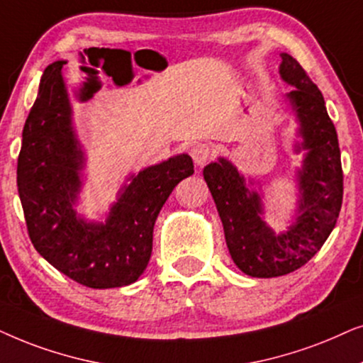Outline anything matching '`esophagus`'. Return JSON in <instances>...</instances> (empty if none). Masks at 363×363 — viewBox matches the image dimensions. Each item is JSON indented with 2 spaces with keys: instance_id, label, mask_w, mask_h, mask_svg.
Listing matches in <instances>:
<instances>
[{
  "instance_id": "34e87169",
  "label": "esophagus",
  "mask_w": 363,
  "mask_h": 363,
  "mask_svg": "<svg viewBox=\"0 0 363 363\" xmlns=\"http://www.w3.org/2000/svg\"><path fill=\"white\" fill-rule=\"evenodd\" d=\"M191 157L197 167H202L206 166L212 157H214V149H212L209 144H204V143L194 144L191 149Z\"/></svg>"
}]
</instances>
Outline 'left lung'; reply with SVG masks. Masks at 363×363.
Here are the masks:
<instances>
[{
    "label": "left lung",
    "mask_w": 363,
    "mask_h": 363,
    "mask_svg": "<svg viewBox=\"0 0 363 363\" xmlns=\"http://www.w3.org/2000/svg\"><path fill=\"white\" fill-rule=\"evenodd\" d=\"M280 56V76L296 86L287 98L301 121L302 149L308 151L298 171L301 216L296 224L284 234H274L260 217V196L249 189L238 169L225 159L204 167L232 260L244 274L262 279L291 274L306 265L335 227L344 197L339 139L323 96L291 55Z\"/></svg>",
    "instance_id": "obj_1"
}]
</instances>
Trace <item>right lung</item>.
<instances>
[{
  "mask_svg": "<svg viewBox=\"0 0 363 363\" xmlns=\"http://www.w3.org/2000/svg\"><path fill=\"white\" fill-rule=\"evenodd\" d=\"M43 72L40 93L23 129L18 192L33 245L67 277L91 289L136 282L152 252L159 211L174 187L194 174L187 154L144 169L124 186L106 224H89L72 209L81 187V152L71 125L61 69Z\"/></svg>",
  "mask_w": 363,
  "mask_h": 363,
  "instance_id": "1",
  "label": "right lung"
}]
</instances>
